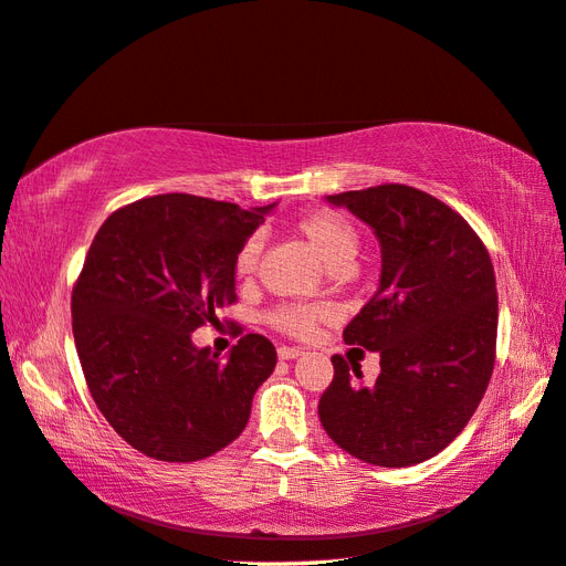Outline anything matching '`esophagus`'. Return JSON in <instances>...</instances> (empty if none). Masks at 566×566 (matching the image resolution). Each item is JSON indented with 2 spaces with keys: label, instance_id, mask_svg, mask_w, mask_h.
Returning <instances> with one entry per match:
<instances>
[{
  "label": "esophagus",
  "instance_id": "1",
  "mask_svg": "<svg viewBox=\"0 0 566 566\" xmlns=\"http://www.w3.org/2000/svg\"><path fill=\"white\" fill-rule=\"evenodd\" d=\"M280 360H292V358H298L303 354V349H298V346H280Z\"/></svg>",
  "mask_w": 566,
  "mask_h": 566
}]
</instances>
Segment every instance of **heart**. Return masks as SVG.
Wrapping results in <instances>:
<instances>
[{"label":"heart","instance_id":"b5f03b06","mask_svg":"<svg viewBox=\"0 0 566 566\" xmlns=\"http://www.w3.org/2000/svg\"><path fill=\"white\" fill-rule=\"evenodd\" d=\"M296 231L306 239V243L315 251V255L323 260L327 268L349 265L352 258L358 251V231L356 227L346 220L344 214L332 210H313L301 214L296 220ZM260 251H263V241L260 237H249L234 258V272L237 277H249L255 272ZM332 317V308L327 303H284L277 306L268 321L286 332L292 337H306L315 329L317 323Z\"/></svg>","mask_w":566,"mask_h":566}]
</instances>
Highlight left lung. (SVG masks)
I'll return each instance as SVG.
<instances>
[{
	"label": "left lung",
	"mask_w": 566,
	"mask_h": 566,
	"mask_svg": "<svg viewBox=\"0 0 566 566\" xmlns=\"http://www.w3.org/2000/svg\"><path fill=\"white\" fill-rule=\"evenodd\" d=\"M380 241V286L344 342L380 354V375L332 356L317 413L344 452L385 469L413 467L452 442L481 403L497 344V286L488 249L430 193L382 184L327 196ZM355 375H350V370Z\"/></svg>",
	"instance_id": "1"
}]
</instances>
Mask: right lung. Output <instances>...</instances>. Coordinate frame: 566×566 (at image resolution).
Here are the masks:
<instances>
[{"label":"right lung","instance_id":"add662e5","mask_svg":"<svg viewBox=\"0 0 566 566\" xmlns=\"http://www.w3.org/2000/svg\"><path fill=\"white\" fill-rule=\"evenodd\" d=\"M274 208L165 193L112 212L71 294L74 339L107 423L145 457L198 461L234 442L277 352L245 335L227 358L191 332L237 301L234 258Z\"/></svg>","mask_w":566,"mask_h":566}]
</instances>
